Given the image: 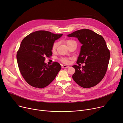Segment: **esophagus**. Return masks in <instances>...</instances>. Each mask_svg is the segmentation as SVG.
I'll use <instances>...</instances> for the list:
<instances>
[{"label":"esophagus","instance_id":"obj_1","mask_svg":"<svg viewBox=\"0 0 123 123\" xmlns=\"http://www.w3.org/2000/svg\"><path fill=\"white\" fill-rule=\"evenodd\" d=\"M69 66H67V65H65L62 66L63 68H69Z\"/></svg>","mask_w":123,"mask_h":123}]
</instances>
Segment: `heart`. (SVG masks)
I'll list each match as a JSON object with an SVG mask.
<instances>
[{"instance_id": "b5f03b06", "label": "heart", "mask_w": 123, "mask_h": 123, "mask_svg": "<svg viewBox=\"0 0 123 123\" xmlns=\"http://www.w3.org/2000/svg\"><path fill=\"white\" fill-rule=\"evenodd\" d=\"M66 44L67 45V46H69V45H70L71 44H72L73 43H76L73 40H67L66 41H65ZM58 42H55L53 43V45H52V51L53 52L55 51L58 46ZM61 60L62 62L64 63H69V60L68 59H67V58H62L61 59Z\"/></svg>"}]
</instances>
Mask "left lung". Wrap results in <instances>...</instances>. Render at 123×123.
Segmentation results:
<instances>
[{"mask_svg": "<svg viewBox=\"0 0 123 123\" xmlns=\"http://www.w3.org/2000/svg\"><path fill=\"white\" fill-rule=\"evenodd\" d=\"M67 36L77 38L82 44L77 63L85 64L82 67L72 66L75 70L73 80L84 88L97 85L105 76L110 58L104 38L87 29L76 31Z\"/></svg>", "mask_w": 123, "mask_h": 123, "instance_id": "obj_1", "label": "left lung"}]
</instances>
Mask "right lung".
<instances>
[{
  "mask_svg": "<svg viewBox=\"0 0 123 123\" xmlns=\"http://www.w3.org/2000/svg\"><path fill=\"white\" fill-rule=\"evenodd\" d=\"M62 34L47 31H37L22 41L16 57L18 67L25 80L32 87L43 88L52 82L61 66L58 62L47 65L45 57L52 55V47Z\"/></svg>",
  "mask_w": 123,
  "mask_h": 123,
  "instance_id": "1",
  "label": "right lung"
}]
</instances>
